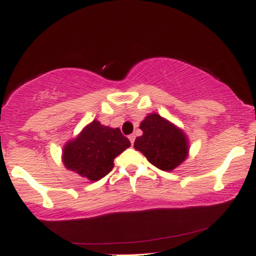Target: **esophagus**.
<instances>
[{
  "label": "esophagus",
  "instance_id": "obj_1",
  "mask_svg": "<svg viewBox=\"0 0 256 256\" xmlns=\"http://www.w3.org/2000/svg\"><path fill=\"white\" fill-rule=\"evenodd\" d=\"M134 138H136V136H134V134H130V136H128V140H130L131 144H134Z\"/></svg>",
  "mask_w": 256,
  "mask_h": 256
}]
</instances>
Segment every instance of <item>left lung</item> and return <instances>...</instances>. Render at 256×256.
<instances>
[{
	"label": "left lung",
	"mask_w": 256,
	"mask_h": 256,
	"mask_svg": "<svg viewBox=\"0 0 256 256\" xmlns=\"http://www.w3.org/2000/svg\"><path fill=\"white\" fill-rule=\"evenodd\" d=\"M140 128L143 134L134 140V149L161 171H173L189 155V140L185 132L158 113L148 114Z\"/></svg>",
	"instance_id": "left-lung-1"
}]
</instances>
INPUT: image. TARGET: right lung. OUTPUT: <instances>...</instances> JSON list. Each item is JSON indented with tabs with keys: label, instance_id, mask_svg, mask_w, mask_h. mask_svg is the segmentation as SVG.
Wrapping results in <instances>:
<instances>
[{
	"label": "right lung",
	"instance_id": "add662e5",
	"mask_svg": "<svg viewBox=\"0 0 256 256\" xmlns=\"http://www.w3.org/2000/svg\"><path fill=\"white\" fill-rule=\"evenodd\" d=\"M131 146L118 128L102 125L98 120L88 124L62 149V162L70 171L91 182H98L114 167V158Z\"/></svg>",
	"mask_w": 256,
	"mask_h": 256
}]
</instances>
